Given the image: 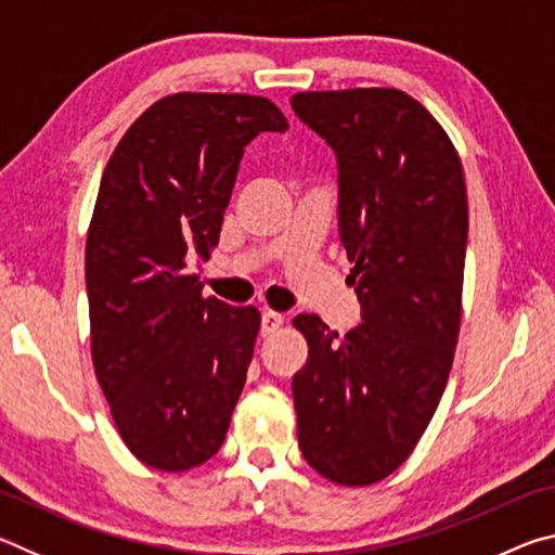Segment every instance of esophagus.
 <instances>
[{
	"instance_id": "esophagus-1",
	"label": "esophagus",
	"mask_w": 555,
	"mask_h": 555,
	"mask_svg": "<svg viewBox=\"0 0 555 555\" xmlns=\"http://www.w3.org/2000/svg\"><path fill=\"white\" fill-rule=\"evenodd\" d=\"M281 325H284V315L281 313H276V311L261 313V337H271Z\"/></svg>"
}]
</instances>
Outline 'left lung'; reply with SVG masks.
<instances>
[{"instance_id":"left-lung-1","label":"left lung","mask_w":555,"mask_h":555,"mask_svg":"<svg viewBox=\"0 0 555 555\" xmlns=\"http://www.w3.org/2000/svg\"><path fill=\"white\" fill-rule=\"evenodd\" d=\"M291 107L335 152L337 232L362 315L345 337L294 318L308 340L294 374L298 446L315 473L362 487L411 455L443 397L463 300V164L401 90L296 92Z\"/></svg>"}]
</instances>
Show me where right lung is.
Listing matches in <instances>:
<instances>
[{"label": "right lung", "instance_id": "add662e5", "mask_svg": "<svg viewBox=\"0 0 555 555\" xmlns=\"http://www.w3.org/2000/svg\"><path fill=\"white\" fill-rule=\"evenodd\" d=\"M288 129L264 98L178 92L121 137L86 247L92 362L117 430L142 463L183 473L228 436L259 333L257 308L203 298L244 146Z\"/></svg>", "mask_w": 555, "mask_h": 555}]
</instances>
